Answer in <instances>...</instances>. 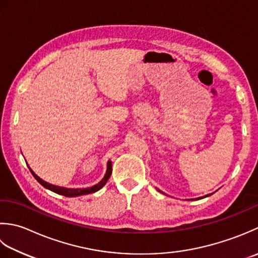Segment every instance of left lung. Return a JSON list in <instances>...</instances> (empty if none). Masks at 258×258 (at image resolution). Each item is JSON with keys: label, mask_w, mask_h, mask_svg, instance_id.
Here are the masks:
<instances>
[{"label": "left lung", "mask_w": 258, "mask_h": 258, "mask_svg": "<svg viewBox=\"0 0 258 258\" xmlns=\"http://www.w3.org/2000/svg\"><path fill=\"white\" fill-rule=\"evenodd\" d=\"M210 195H212V194H209V195H206V196H204V197H199V198H196V199H202V198H205V197H208V196H210ZM192 201H194V199H192Z\"/></svg>", "instance_id": "left-lung-1"}]
</instances>
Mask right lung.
<instances>
[{"mask_svg": "<svg viewBox=\"0 0 258 258\" xmlns=\"http://www.w3.org/2000/svg\"><path fill=\"white\" fill-rule=\"evenodd\" d=\"M29 167V166H28ZM29 169L32 172L33 177L35 178L36 180H38L42 186L45 187L46 189H50L51 191H53L55 194H59V195H63L66 197H77V196H82V195H88V194H91V192H96L98 191L99 189H101L104 185H106V182L108 181V179L111 176V172H112V165H111V161H108V165H107V171H106V175L101 179V181L98 182L97 185H94L92 187H88V188H64V187H59V186H54V185H51V183L46 182L44 180H42L39 176H36L35 173L32 171V169L29 167Z\"/></svg>", "mask_w": 258, "mask_h": 258, "instance_id": "right-lung-1", "label": "right lung"}]
</instances>
